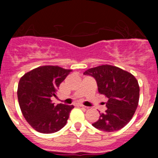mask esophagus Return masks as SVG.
I'll use <instances>...</instances> for the list:
<instances>
[{
  "instance_id": "esophagus-1",
  "label": "esophagus",
  "mask_w": 158,
  "mask_h": 158,
  "mask_svg": "<svg viewBox=\"0 0 158 158\" xmlns=\"http://www.w3.org/2000/svg\"><path fill=\"white\" fill-rule=\"evenodd\" d=\"M76 106H78V107H85V106H84L82 104H81V103H77Z\"/></svg>"
}]
</instances>
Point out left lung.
Returning <instances> with one entry per match:
<instances>
[{
  "label": "left lung",
  "mask_w": 158,
  "mask_h": 158,
  "mask_svg": "<svg viewBox=\"0 0 158 158\" xmlns=\"http://www.w3.org/2000/svg\"><path fill=\"white\" fill-rule=\"evenodd\" d=\"M85 75L95 78L98 92L108 98L107 109L100 113L94 127L106 132L118 131L130 122L139 100V85L133 75L116 66L103 65L89 69Z\"/></svg>",
  "instance_id": "left-lung-1"
}]
</instances>
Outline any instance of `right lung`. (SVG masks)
<instances>
[{
	"mask_svg": "<svg viewBox=\"0 0 158 158\" xmlns=\"http://www.w3.org/2000/svg\"><path fill=\"white\" fill-rule=\"evenodd\" d=\"M71 69L44 65L25 73L19 81L18 101L23 117L36 131L51 134L62 129L67 123L73 105H54L51 97Z\"/></svg>",
	"mask_w": 158,
	"mask_h": 158,
	"instance_id": "add662e5",
	"label": "right lung"
}]
</instances>
